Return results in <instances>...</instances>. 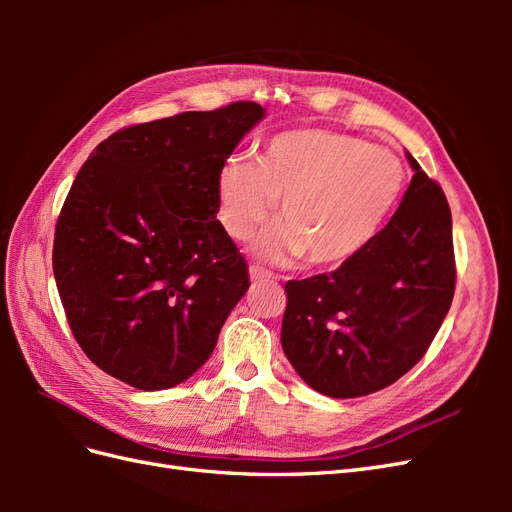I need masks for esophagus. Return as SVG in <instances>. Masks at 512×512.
<instances>
[{"label": "esophagus", "mask_w": 512, "mask_h": 512, "mask_svg": "<svg viewBox=\"0 0 512 512\" xmlns=\"http://www.w3.org/2000/svg\"><path fill=\"white\" fill-rule=\"evenodd\" d=\"M273 277H275V273H271V271H267V269H262V267H258V265H252V267H250V280H252L254 284L271 282Z\"/></svg>", "instance_id": "1"}]
</instances>
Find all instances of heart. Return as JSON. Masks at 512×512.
Wrapping results in <instances>:
<instances>
[{
	"instance_id": "b5f03b06",
	"label": "heart",
	"mask_w": 512,
	"mask_h": 512,
	"mask_svg": "<svg viewBox=\"0 0 512 512\" xmlns=\"http://www.w3.org/2000/svg\"><path fill=\"white\" fill-rule=\"evenodd\" d=\"M408 183L404 160L365 138L333 130H290L262 145L258 162H226L215 181L218 215L230 237L245 239L269 218L262 239L269 258L303 256L337 267L378 235Z\"/></svg>"
}]
</instances>
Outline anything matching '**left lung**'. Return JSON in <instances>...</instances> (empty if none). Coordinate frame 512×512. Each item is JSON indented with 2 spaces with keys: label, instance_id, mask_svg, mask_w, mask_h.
Masks as SVG:
<instances>
[{
  "label": "left lung",
  "instance_id": "1",
  "mask_svg": "<svg viewBox=\"0 0 512 512\" xmlns=\"http://www.w3.org/2000/svg\"><path fill=\"white\" fill-rule=\"evenodd\" d=\"M410 188L363 252L286 284L282 348L314 391L363 397L423 359L455 294L453 220L440 185L408 153Z\"/></svg>",
  "mask_w": 512,
  "mask_h": 512
}]
</instances>
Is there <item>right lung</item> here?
Here are the masks:
<instances>
[{
    "mask_svg": "<svg viewBox=\"0 0 512 512\" xmlns=\"http://www.w3.org/2000/svg\"><path fill=\"white\" fill-rule=\"evenodd\" d=\"M265 117L256 102L128 126L76 175L55 226L53 273L91 363L141 391L188 380L250 288L218 215L220 168Z\"/></svg>",
    "mask_w": 512,
    "mask_h": 512,
    "instance_id": "right-lung-1",
    "label": "right lung"
}]
</instances>
